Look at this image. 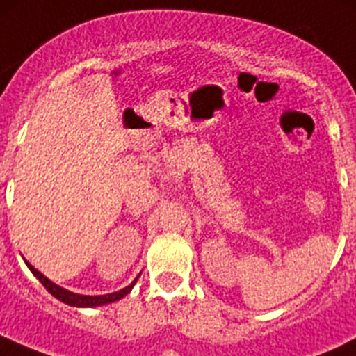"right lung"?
Here are the masks:
<instances>
[{"label": "right lung", "instance_id": "add662e5", "mask_svg": "<svg viewBox=\"0 0 356 356\" xmlns=\"http://www.w3.org/2000/svg\"><path fill=\"white\" fill-rule=\"evenodd\" d=\"M27 264V261H25ZM27 267L31 268L32 274L35 275V277L41 281V284L44 286L46 289L49 291V293L53 294V296L56 298V300L63 301V303L70 305V307H99V305H106V303H113V301L120 300V298H124L125 294L129 293V291L132 289V286L136 284V281H138V277L134 279V281L131 282V284L127 286V288L117 291V293H111V294H103V296H84V294H75V293H70V291L60 288V286H56L55 282H51L49 279H46L44 275L41 274L39 270H35L34 267H32L31 264H27Z\"/></svg>", "mask_w": 356, "mask_h": 356}]
</instances>
